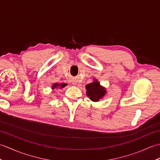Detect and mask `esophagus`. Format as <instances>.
<instances>
[{"label": "esophagus", "instance_id": "esophagus-1", "mask_svg": "<svg viewBox=\"0 0 160 160\" xmlns=\"http://www.w3.org/2000/svg\"><path fill=\"white\" fill-rule=\"evenodd\" d=\"M73 84H76V82H75V81H73Z\"/></svg>", "mask_w": 160, "mask_h": 160}]
</instances>
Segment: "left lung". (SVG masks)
Masks as SVG:
<instances>
[{
	"label": "left lung",
	"mask_w": 160,
	"mask_h": 160,
	"mask_svg": "<svg viewBox=\"0 0 160 160\" xmlns=\"http://www.w3.org/2000/svg\"><path fill=\"white\" fill-rule=\"evenodd\" d=\"M86 89L87 96L93 102H98L107 93L106 89L100 85L97 80H95L93 82L87 84Z\"/></svg>",
	"instance_id": "8db88e82"
}]
</instances>
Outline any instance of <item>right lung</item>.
Instances as JSON below:
<instances>
[{"label":"right lung","instance_id":"1","mask_svg":"<svg viewBox=\"0 0 160 160\" xmlns=\"http://www.w3.org/2000/svg\"><path fill=\"white\" fill-rule=\"evenodd\" d=\"M66 85H67V84H65V83H61V84L55 83L52 85V89H57V88H60V89H62V88L64 87Z\"/></svg>","mask_w":160,"mask_h":160}]
</instances>
